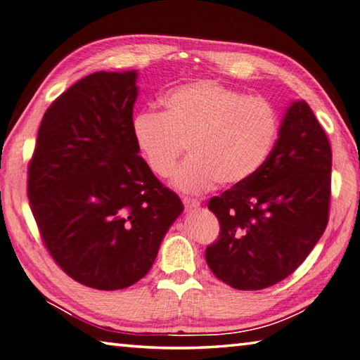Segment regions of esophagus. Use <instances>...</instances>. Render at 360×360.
Wrapping results in <instances>:
<instances>
[{"mask_svg":"<svg viewBox=\"0 0 360 360\" xmlns=\"http://www.w3.org/2000/svg\"><path fill=\"white\" fill-rule=\"evenodd\" d=\"M182 202H184L187 211H191V209H197L200 206V201L197 198H191V197H182Z\"/></svg>","mask_w":360,"mask_h":360,"instance_id":"1","label":"esophagus"}]
</instances>
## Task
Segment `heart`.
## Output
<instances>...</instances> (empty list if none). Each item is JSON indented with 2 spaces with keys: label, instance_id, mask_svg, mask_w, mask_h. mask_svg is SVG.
Here are the masks:
<instances>
[{
  "label": "heart",
  "instance_id": "1",
  "mask_svg": "<svg viewBox=\"0 0 360 360\" xmlns=\"http://www.w3.org/2000/svg\"><path fill=\"white\" fill-rule=\"evenodd\" d=\"M165 112L141 110L132 117L135 146L148 168L168 178L184 146L191 154L173 176L179 191L200 193L238 186L263 167L277 140V108L215 80L181 84L163 97Z\"/></svg>",
  "mask_w": 360,
  "mask_h": 360
}]
</instances>
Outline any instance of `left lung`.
<instances>
[{"mask_svg":"<svg viewBox=\"0 0 360 360\" xmlns=\"http://www.w3.org/2000/svg\"><path fill=\"white\" fill-rule=\"evenodd\" d=\"M332 151L309 103L292 102L257 173L207 207L220 224L209 269L236 290H263L304 263L329 221Z\"/></svg>","mask_w":360,"mask_h":360,"instance_id":"left-lung-1","label":"left lung"}]
</instances>
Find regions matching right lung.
<instances>
[{"label": "right lung", "instance_id": "add662e5", "mask_svg": "<svg viewBox=\"0 0 360 360\" xmlns=\"http://www.w3.org/2000/svg\"><path fill=\"white\" fill-rule=\"evenodd\" d=\"M136 72H94L51 102L28 165L42 243L75 282L115 291L151 269L182 212L139 155L130 122Z\"/></svg>", "mask_w": 360, "mask_h": 360}]
</instances>
